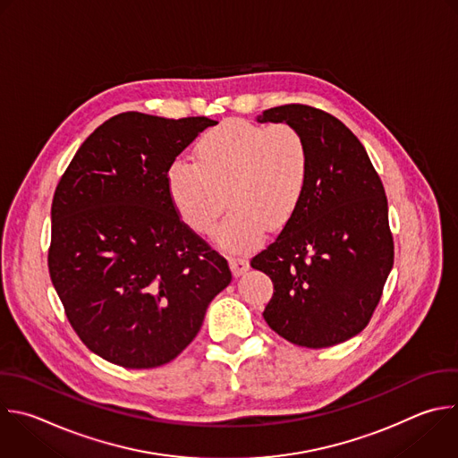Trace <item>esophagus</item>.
I'll list each match as a JSON object with an SVG mask.
<instances>
[{"label": "esophagus", "instance_id": "obj_1", "mask_svg": "<svg viewBox=\"0 0 458 458\" xmlns=\"http://www.w3.org/2000/svg\"><path fill=\"white\" fill-rule=\"evenodd\" d=\"M230 267H232V271H233L235 276L242 275V273L250 267L248 257H244V255H233V257H230Z\"/></svg>", "mask_w": 458, "mask_h": 458}]
</instances>
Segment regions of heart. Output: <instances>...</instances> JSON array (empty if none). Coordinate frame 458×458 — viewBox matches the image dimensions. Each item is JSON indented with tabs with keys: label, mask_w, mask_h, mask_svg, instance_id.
Masks as SVG:
<instances>
[{
	"label": "heart",
	"mask_w": 458,
	"mask_h": 458,
	"mask_svg": "<svg viewBox=\"0 0 458 458\" xmlns=\"http://www.w3.org/2000/svg\"><path fill=\"white\" fill-rule=\"evenodd\" d=\"M310 180V150L289 123L228 120L207 131L194 162L178 158L165 174L169 198L194 232L210 235L225 208L217 242L228 250L257 246L266 226H284L298 210Z\"/></svg>",
	"instance_id": "b5f03b06"
}]
</instances>
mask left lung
<instances>
[{"mask_svg":"<svg viewBox=\"0 0 458 458\" xmlns=\"http://www.w3.org/2000/svg\"><path fill=\"white\" fill-rule=\"evenodd\" d=\"M257 120L296 127L310 150L298 210L251 259L273 282L262 317L294 345L333 347L369 326L394 264L383 183L361 141L331 113L285 104Z\"/></svg>","mask_w":458,"mask_h":458,"instance_id":"8db88e82","label":"left lung"}]
</instances>
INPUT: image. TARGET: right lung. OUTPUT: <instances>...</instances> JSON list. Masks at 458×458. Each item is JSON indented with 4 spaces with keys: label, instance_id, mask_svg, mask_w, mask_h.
Segmentation results:
<instances>
[{
    "label": "right lung",
    "instance_id": "right-lung-1",
    "mask_svg": "<svg viewBox=\"0 0 458 458\" xmlns=\"http://www.w3.org/2000/svg\"><path fill=\"white\" fill-rule=\"evenodd\" d=\"M216 120L138 111L98 125L52 201L48 271L81 342L123 369L173 361L232 280L226 259L176 212L169 165Z\"/></svg>",
    "mask_w": 458,
    "mask_h": 458
}]
</instances>
